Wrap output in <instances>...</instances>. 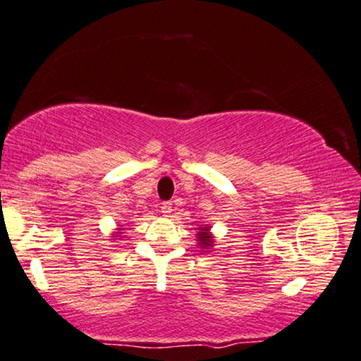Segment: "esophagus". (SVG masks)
Here are the masks:
<instances>
[{"mask_svg": "<svg viewBox=\"0 0 361 361\" xmlns=\"http://www.w3.org/2000/svg\"><path fill=\"white\" fill-rule=\"evenodd\" d=\"M160 211L164 216H169V214H171V211H173V206H171V202H161Z\"/></svg>", "mask_w": 361, "mask_h": 361, "instance_id": "esophagus-1", "label": "esophagus"}]
</instances>
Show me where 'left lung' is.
<instances>
[{"label": "left lung", "mask_w": 361, "mask_h": 361, "mask_svg": "<svg viewBox=\"0 0 361 361\" xmlns=\"http://www.w3.org/2000/svg\"><path fill=\"white\" fill-rule=\"evenodd\" d=\"M197 245L201 248H211L212 243H214V238H212V233L209 232V227H200V232H197Z\"/></svg>", "instance_id": "left-lung-1"}]
</instances>
